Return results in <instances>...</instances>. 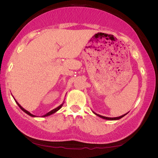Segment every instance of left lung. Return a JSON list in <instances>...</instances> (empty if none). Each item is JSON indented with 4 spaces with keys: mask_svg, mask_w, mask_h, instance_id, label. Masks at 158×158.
<instances>
[{
    "mask_svg": "<svg viewBox=\"0 0 158 158\" xmlns=\"http://www.w3.org/2000/svg\"><path fill=\"white\" fill-rule=\"evenodd\" d=\"M92 112L95 114V115L98 116V117H100V118H103V119H106V120H110V121H116V120H118V119H120V118H123V117H125V116L126 115V114H127L129 113V112H128V113H125V114H123V115L117 117H104V116H102V115H100V114H97L96 113H95V112L93 111H92Z\"/></svg>",
    "mask_w": 158,
    "mask_h": 158,
    "instance_id": "obj_1",
    "label": "left lung"
}]
</instances>
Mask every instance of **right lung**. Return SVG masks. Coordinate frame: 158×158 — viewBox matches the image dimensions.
<instances>
[{
    "instance_id": "obj_1",
    "label": "right lung",
    "mask_w": 158,
    "mask_h": 158,
    "mask_svg": "<svg viewBox=\"0 0 158 158\" xmlns=\"http://www.w3.org/2000/svg\"><path fill=\"white\" fill-rule=\"evenodd\" d=\"M12 96H13V95H12ZM14 98V97H13ZM14 100H15V102H16V103H17V105H18V106H19V107H20L22 110V111H23V112H25L26 114H28V115H30V116H31V117H36L37 116H35V115H34V114H31V113H30L29 111H27V110H26L25 109H23L21 106H20V104H19L18 103V102L16 101V100L15 99V98H14ZM64 101L63 102V103H62L61 105H60V106H58V107H56L55 109H52V110H51V111H49V113H46L45 114H44V115H43V116H41L42 117H47V116H49V115H51V114H53V113H56V111H59V110L62 107V106H63V105L64 104Z\"/></svg>"
}]
</instances>
